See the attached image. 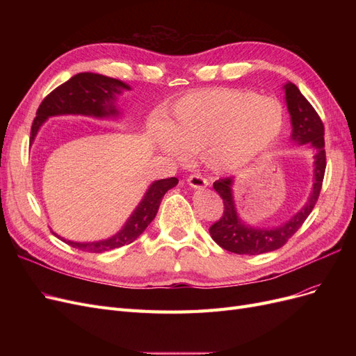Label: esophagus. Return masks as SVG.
I'll return each mask as SVG.
<instances>
[{
    "instance_id": "34e87169",
    "label": "esophagus",
    "mask_w": 356,
    "mask_h": 356,
    "mask_svg": "<svg viewBox=\"0 0 356 356\" xmlns=\"http://www.w3.org/2000/svg\"><path fill=\"white\" fill-rule=\"evenodd\" d=\"M187 182H188V186H190L191 188H204V187H208V186H209L208 179H207V178H203V177H202V175H199V174L190 175V177H188V179H187Z\"/></svg>"
}]
</instances>
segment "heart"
<instances>
[{
	"label": "heart",
	"instance_id": "obj_1",
	"mask_svg": "<svg viewBox=\"0 0 356 356\" xmlns=\"http://www.w3.org/2000/svg\"><path fill=\"white\" fill-rule=\"evenodd\" d=\"M284 129V108L273 98L254 92L211 88L181 96L170 106V124L154 118L156 143L182 157L204 149L207 163L227 170L270 147Z\"/></svg>",
	"mask_w": 356,
	"mask_h": 356
}]
</instances>
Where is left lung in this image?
<instances>
[{
  "label": "left lung",
  "mask_w": 356,
  "mask_h": 356,
  "mask_svg": "<svg viewBox=\"0 0 356 356\" xmlns=\"http://www.w3.org/2000/svg\"><path fill=\"white\" fill-rule=\"evenodd\" d=\"M286 108L291 115L293 134L291 139L298 145L310 144L315 148L314 161V187L306 204L286 222L272 229H258L243 222L236 211L233 197V178H221L213 182V188L218 193L224 203V212L221 218L213 222L209 229L211 238L222 250L234 254L257 255L270 252L284 246L314 209L322 188V181L325 174V143H324V124L314 106L305 98L298 88L293 83L284 86Z\"/></svg>",
  "instance_id": "obj_1"
}]
</instances>
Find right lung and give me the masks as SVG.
Here are the masks:
<instances>
[{
  "label": "right lung",
  "instance_id": "1",
  "mask_svg": "<svg viewBox=\"0 0 356 356\" xmlns=\"http://www.w3.org/2000/svg\"><path fill=\"white\" fill-rule=\"evenodd\" d=\"M123 90H131L129 86L117 79L105 77L101 74L80 72L74 75L68 81L60 84L44 101L41 102L37 110V117L31 127V143L34 141L40 127L49 117L65 115V114H80L96 118L117 117L118 110L115 108V95H120ZM178 184L175 177L154 181L148 187L143 200L139 202L131 217L127 218L120 232L104 241L96 242H72L60 238L68 245L79 248L88 252H104L111 251L115 248L132 243L139 234H141L148 224L152 222L159 211L160 202L166 195V191Z\"/></svg>",
  "mask_w": 356,
  "mask_h": 356
}]
</instances>
